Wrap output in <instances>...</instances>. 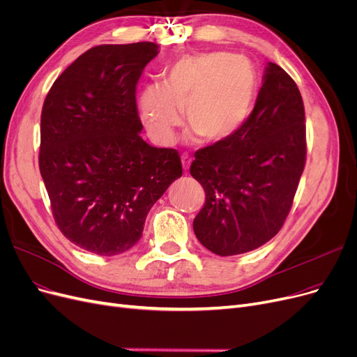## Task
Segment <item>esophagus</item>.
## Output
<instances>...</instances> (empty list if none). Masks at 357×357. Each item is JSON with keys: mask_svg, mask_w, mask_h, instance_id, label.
I'll list each match as a JSON object with an SVG mask.
<instances>
[{"mask_svg": "<svg viewBox=\"0 0 357 357\" xmlns=\"http://www.w3.org/2000/svg\"><path fill=\"white\" fill-rule=\"evenodd\" d=\"M181 160H182V167H183V170H188L190 169V165H191V157L187 154V153H183L182 154V157H181Z\"/></svg>", "mask_w": 357, "mask_h": 357, "instance_id": "34e87169", "label": "esophagus"}]
</instances>
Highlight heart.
Wrapping results in <instances>:
<instances>
[{
    "instance_id": "1",
    "label": "heart",
    "mask_w": 357,
    "mask_h": 357,
    "mask_svg": "<svg viewBox=\"0 0 357 357\" xmlns=\"http://www.w3.org/2000/svg\"><path fill=\"white\" fill-rule=\"evenodd\" d=\"M256 76L243 57L227 52H202L176 61L163 85H150L138 96L139 119L150 138L169 145L181 125L204 141L225 139L238 129L252 107Z\"/></svg>"
}]
</instances>
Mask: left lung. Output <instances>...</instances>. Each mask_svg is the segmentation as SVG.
I'll return each instance as SVG.
<instances>
[{"label":"left lung","mask_w":357,"mask_h":357,"mask_svg":"<svg viewBox=\"0 0 357 357\" xmlns=\"http://www.w3.org/2000/svg\"><path fill=\"white\" fill-rule=\"evenodd\" d=\"M305 121L293 77L268 63L247 121L195 151L190 172L204 188L206 203L192 228L210 252L247 253L280 232L306 165Z\"/></svg>","instance_id":"8db88e82"}]
</instances>
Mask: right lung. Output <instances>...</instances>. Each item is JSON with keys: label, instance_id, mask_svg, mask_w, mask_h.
Instances as JSON below:
<instances>
[{"label": "right lung", "instance_id": "obj_1", "mask_svg": "<svg viewBox=\"0 0 357 357\" xmlns=\"http://www.w3.org/2000/svg\"><path fill=\"white\" fill-rule=\"evenodd\" d=\"M154 43L98 45L52 84L41 113L39 170L61 234L100 256L121 255L182 175L179 153L141 138L137 84Z\"/></svg>", "mask_w": 357, "mask_h": 357}]
</instances>
